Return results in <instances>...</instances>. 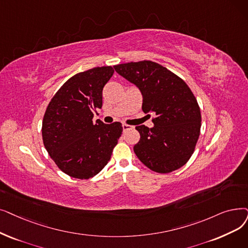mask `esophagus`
Masks as SVG:
<instances>
[{"mask_svg":"<svg viewBox=\"0 0 248 248\" xmlns=\"http://www.w3.org/2000/svg\"><path fill=\"white\" fill-rule=\"evenodd\" d=\"M134 126H132V125H130V124H123V130H124V132H126V131H128V130H131V128H133Z\"/></svg>","mask_w":248,"mask_h":248,"instance_id":"1","label":"esophagus"}]
</instances>
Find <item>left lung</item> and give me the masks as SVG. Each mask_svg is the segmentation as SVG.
I'll list each match as a JSON object with an SVG mask.
<instances>
[{
  "mask_svg": "<svg viewBox=\"0 0 248 248\" xmlns=\"http://www.w3.org/2000/svg\"><path fill=\"white\" fill-rule=\"evenodd\" d=\"M114 70L141 91L143 111L155 114L153 127L136 126L141 136L134 146L137 157L158 173L184 166L195 151L202 122L198 101L186 83L151 61L121 63Z\"/></svg>",
  "mask_w": 248,
  "mask_h": 248,
  "instance_id": "1",
  "label": "left lung"
}]
</instances>
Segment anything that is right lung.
I'll list each match as a JSON object with an SVG mask.
<instances>
[{"mask_svg":"<svg viewBox=\"0 0 248 248\" xmlns=\"http://www.w3.org/2000/svg\"><path fill=\"white\" fill-rule=\"evenodd\" d=\"M112 67L78 73L51 98L42 121V140L47 153L64 173L88 179L104 168L123 132L121 123L93 124L102 107V90L112 77Z\"/></svg>","mask_w":248,"mask_h":248,"instance_id":"obj_1","label":"right lung"}]
</instances>
